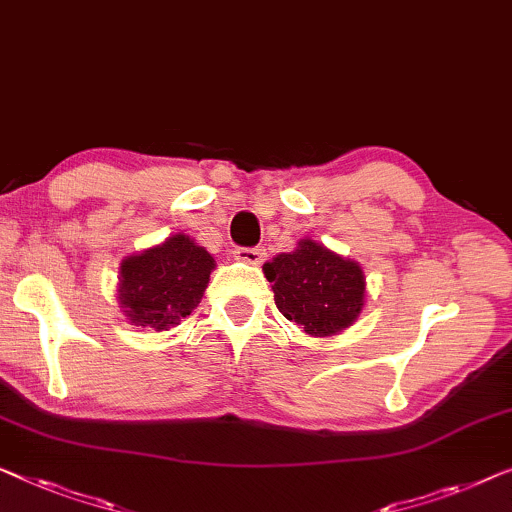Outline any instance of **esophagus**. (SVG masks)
Segmentation results:
<instances>
[{"mask_svg":"<svg viewBox=\"0 0 512 512\" xmlns=\"http://www.w3.org/2000/svg\"><path fill=\"white\" fill-rule=\"evenodd\" d=\"M233 256L238 258V261H242V263L258 265V263H263L265 251L261 247H238V249L233 251Z\"/></svg>","mask_w":512,"mask_h":512,"instance_id":"esophagus-1","label":"esophagus"}]
</instances>
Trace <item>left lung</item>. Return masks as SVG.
<instances>
[{"label": "left lung", "instance_id": "obj_1", "mask_svg": "<svg viewBox=\"0 0 512 512\" xmlns=\"http://www.w3.org/2000/svg\"><path fill=\"white\" fill-rule=\"evenodd\" d=\"M277 309L307 335L330 337L358 318L365 305L360 265L332 254L323 244L300 240L291 254L263 265Z\"/></svg>", "mask_w": 512, "mask_h": 512}]
</instances>
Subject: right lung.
<instances>
[{
	"label": "right lung",
	"instance_id": "right-lung-1",
	"mask_svg": "<svg viewBox=\"0 0 512 512\" xmlns=\"http://www.w3.org/2000/svg\"><path fill=\"white\" fill-rule=\"evenodd\" d=\"M214 258L187 235L129 256L120 272V302L129 321L157 332L173 328L201 302Z\"/></svg>",
	"mask_w": 512,
	"mask_h": 512
}]
</instances>
